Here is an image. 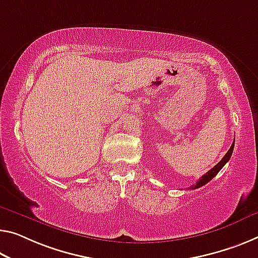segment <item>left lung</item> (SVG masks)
I'll return each mask as SVG.
<instances>
[{
	"mask_svg": "<svg viewBox=\"0 0 258 258\" xmlns=\"http://www.w3.org/2000/svg\"><path fill=\"white\" fill-rule=\"evenodd\" d=\"M234 143H235V142H233L231 149H229L228 151H227V153L225 154L223 159H221L219 162H218V164L215 166V167L210 169L207 174H204V175L202 176L201 179L196 182V184H192L191 187H190L189 189H197V188H201L202 185L207 184L209 181H211V180L213 179V177H215V176L217 175V174L219 173V170L224 167L226 162H227L229 159H231V156H232V153H233V149H234Z\"/></svg>",
	"mask_w": 258,
	"mask_h": 258,
	"instance_id": "left-lung-1",
	"label": "left lung"
}]
</instances>
